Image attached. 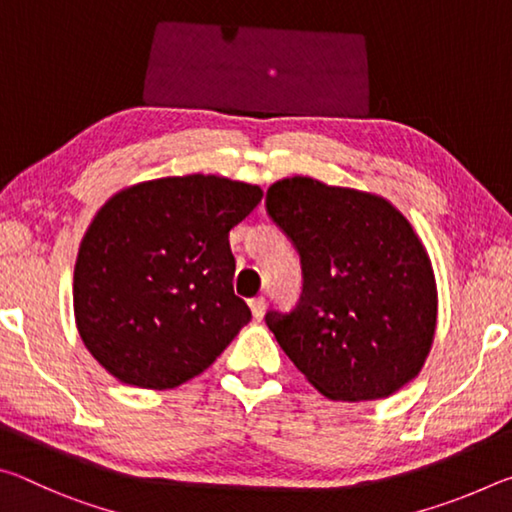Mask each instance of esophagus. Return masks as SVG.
<instances>
[{
  "label": "esophagus",
  "mask_w": 512,
  "mask_h": 512,
  "mask_svg": "<svg viewBox=\"0 0 512 512\" xmlns=\"http://www.w3.org/2000/svg\"><path fill=\"white\" fill-rule=\"evenodd\" d=\"M248 305H250V311H253V316H255V318H262V316H264V311H266V300H264L262 296H259V298H253V300L248 302Z\"/></svg>",
  "instance_id": "obj_1"
}]
</instances>
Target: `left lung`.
<instances>
[{
	"label": "left lung",
	"instance_id": "obj_1",
	"mask_svg": "<svg viewBox=\"0 0 512 512\" xmlns=\"http://www.w3.org/2000/svg\"><path fill=\"white\" fill-rule=\"evenodd\" d=\"M266 212L300 255L302 293L266 325L329 400L393 395L418 375L436 332L427 250L386 198L314 178L277 180Z\"/></svg>",
	"mask_w": 512,
	"mask_h": 512
}]
</instances>
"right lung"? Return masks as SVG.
<instances>
[{"label":"right lung","instance_id":"obj_1","mask_svg":"<svg viewBox=\"0 0 512 512\" xmlns=\"http://www.w3.org/2000/svg\"><path fill=\"white\" fill-rule=\"evenodd\" d=\"M257 185L173 176L101 207L74 268L85 348L112 377L173 388L201 375L250 320L235 296L228 235L262 201Z\"/></svg>","mask_w":512,"mask_h":512}]
</instances>
